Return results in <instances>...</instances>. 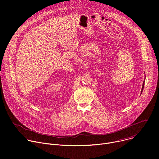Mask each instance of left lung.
<instances>
[{
	"instance_id": "obj_1",
	"label": "left lung",
	"mask_w": 159,
	"mask_h": 159,
	"mask_svg": "<svg viewBox=\"0 0 159 159\" xmlns=\"http://www.w3.org/2000/svg\"><path fill=\"white\" fill-rule=\"evenodd\" d=\"M144 84H145V81L143 82V87H142V90H143V87H144Z\"/></svg>"
}]
</instances>
